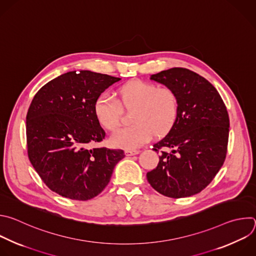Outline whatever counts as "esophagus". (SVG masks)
Masks as SVG:
<instances>
[{"label":"esophagus","mask_w":256,"mask_h":256,"mask_svg":"<svg viewBox=\"0 0 256 256\" xmlns=\"http://www.w3.org/2000/svg\"><path fill=\"white\" fill-rule=\"evenodd\" d=\"M139 153V150H126L125 151V154L127 156H136Z\"/></svg>","instance_id":"esophagus-1"}]
</instances>
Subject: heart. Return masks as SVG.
I'll return each mask as SVG.
<instances>
[{"mask_svg": "<svg viewBox=\"0 0 256 256\" xmlns=\"http://www.w3.org/2000/svg\"><path fill=\"white\" fill-rule=\"evenodd\" d=\"M118 102L108 94H100L94 104V113L107 130H114L121 120V109L133 110L131 126L119 128L111 136L114 147L132 150L150 140L152 135L162 137L176 125L180 102L170 86L134 80L118 90Z\"/></svg>", "mask_w": 256, "mask_h": 256, "instance_id": "obj_1", "label": "heart"}]
</instances>
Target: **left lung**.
<instances>
[{"mask_svg": "<svg viewBox=\"0 0 256 256\" xmlns=\"http://www.w3.org/2000/svg\"><path fill=\"white\" fill-rule=\"evenodd\" d=\"M178 96L174 128L153 145L160 162L147 180L160 194L174 198L194 196L205 188L222 168L229 138V116L224 102L205 78L182 68L152 74Z\"/></svg>", "mask_w": 256, "mask_h": 256, "instance_id": "obj_1", "label": "left lung"}]
</instances>
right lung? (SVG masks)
I'll list each match as a JSON object with an SVG mask.
<instances>
[{
  "mask_svg": "<svg viewBox=\"0 0 256 256\" xmlns=\"http://www.w3.org/2000/svg\"><path fill=\"white\" fill-rule=\"evenodd\" d=\"M121 78L90 70L68 72L44 84L26 116L28 158L52 192L88 200L104 190L122 149L90 148L106 136L94 113L96 98Z\"/></svg>",
  "mask_w": 256,
  "mask_h": 256,
  "instance_id": "right-lung-1",
  "label": "right lung"
}]
</instances>
